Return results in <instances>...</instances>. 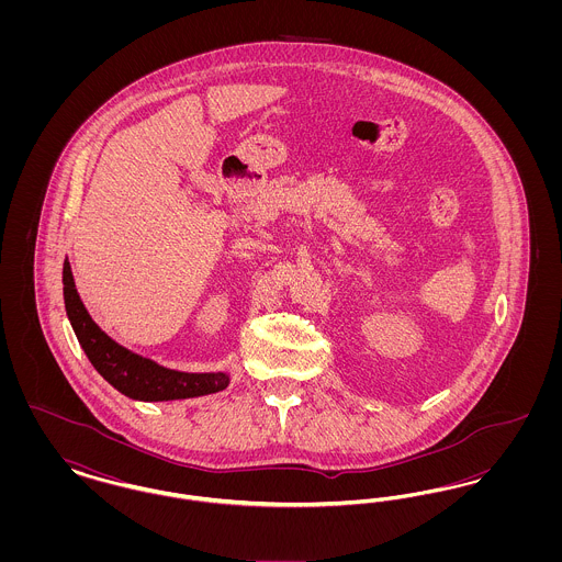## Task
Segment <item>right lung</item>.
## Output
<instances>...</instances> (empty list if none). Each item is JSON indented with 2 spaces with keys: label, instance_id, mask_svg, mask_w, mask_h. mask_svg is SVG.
Instances as JSON below:
<instances>
[{
  "label": "right lung",
  "instance_id": "add662e5",
  "mask_svg": "<svg viewBox=\"0 0 562 562\" xmlns=\"http://www.w3.org/2000/svg\"><path fill=\"white\" fill-rule=\"evenodd\" d=\"M63 299L67 318L90 364L120 394L140 402L188 401L209 396L229 385V373H186L120 346L92 321L76 289L69 259L63 263Z\"/></svg>",
  "mask_w": 562,
  "mask_h": 562
}]
</instances>
